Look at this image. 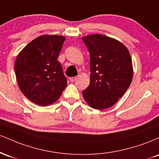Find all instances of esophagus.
Listing matches in <instances>:
<instances>
[{
	"label": "esophagus",
	"mask_w": 159,
	"mask_h": 159,
	"mask_svg": "<svg viewBox=\"0 0 159 159\" xmlns=\"http://www.w3.org/2000/svg\"><path fill=\"white\" fill-rule=\"evenodd\" d=\"M76 78H77V77H71V78H69V81H70L71 82H73L75 81Z\"/></svg>",
	"instance_id": "esophagus-1"
}]
</instances>
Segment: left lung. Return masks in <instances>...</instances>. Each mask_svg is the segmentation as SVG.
Masks as SVG:
<instances>
[{"mask_svg":"<svg viewBox=\"0 0 159 159\" xmlns=\"http://www.w3.org/2000/svg\"><path fill=\"white\" fill-rule=\"evenodd\" d=\"M90 54V83L82 94L92 108L104 110L114 105L132 83L130 53L118 40L102 34L82 37Z\"/></svg>","mask_w":159,"mask_h":159,"instance_id":"obj_1","label":"left lung"}]
</instances>
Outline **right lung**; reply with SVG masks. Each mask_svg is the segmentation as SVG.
<instances>
[{"mask_svg": "<svg viewBox=\"0 0 159 159\" xmlns=\"http://www.w3.org/2000/svg\"><path fill=\"white\" fill-rule=\"evenodd\" d=\"M66 37L43 35L32 40L18 54L15 71L21 93L32 102L47 106L61 97L67 85L57 61Z\"/></svg>", "mask_w": 159, "mask_h": 159, "instance_id": "add662e5", "label": "right lung"}]
</instances>
